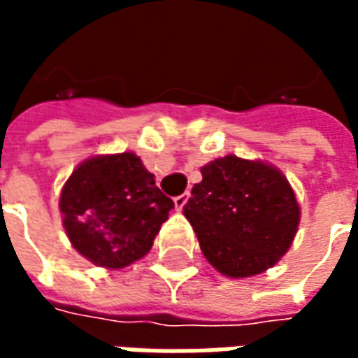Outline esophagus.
Instances as JSON below:
<instances>
[{"label":"esophagus","instance_id":"esophagus-1","mask_svg":"<svg viewBox=\"0 0 358 358\" xmlns=\"http://www.w3.org/2000/svg\"><path fill=\"white\" fill-rule=\"evenodd\" d=\"M187 199H189V194H182V195H176V197H174V207H176V209H182V207H184V205H186L187 203Z\"/></svg>","mask_w":358,"mask_h":358}]
</instances>
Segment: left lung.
Instances as JSON below:
<instances>
[{
  "instance_id": "8db88e82",
  "label": "left lung",
  "mask_w": 358,
  "mask_h": 358,
  "mask_svg": "<svg viewBox=\"0 0 358 358\" xmlns=\"http://www.w3.org/2000/svg\"><path fill=\"white\" fill-rule=\"evenodd\" d=\"M201 174L184 215L207 261L230 278L276 264L299 226V205L282 172L228 155L210 161Z\"/></svg>"
}]
</instances>
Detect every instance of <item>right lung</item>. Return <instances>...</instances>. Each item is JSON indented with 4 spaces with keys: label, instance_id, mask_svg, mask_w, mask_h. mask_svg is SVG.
I'll list each match as a JSON object with an SVG mask.
<instances>
[{
    "label": "right lung",
    "instance_id": "1",
    "mask_svg": "<svg viewBox=\"0 0 358 358\" xmlns=\"http://www.w3.org/2000/svg\"><path fill=\"white\" fill-rule=\"evenodd\" d=\"M59 205L74 249L109 268H122L145 255L174 209L134 153L82 163L66 180Z\"/></svg>",
    "mask_w": 358,
    "mask_h": 358
}]
</instances>
